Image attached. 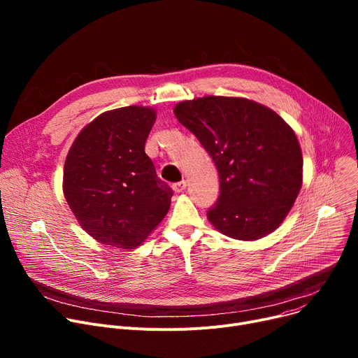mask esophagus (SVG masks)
I'll return each instance as SVG.
<instances>
[{"label":"esophagus","mask_w":358,"mask_h":358,"mask_svg":"<svg viewBox=\"0 0 358 358\" xmlns=\"http://www.w3.org/2000/svg\"><path fill=\"white\" fill-rule=\"evenodd\" d=\"M185 187H187V181L181 180V181L173 184V190H174L176 193H182V192L185 190Z\"/></svg>","instance_id":"34e87169"}]
</instances>
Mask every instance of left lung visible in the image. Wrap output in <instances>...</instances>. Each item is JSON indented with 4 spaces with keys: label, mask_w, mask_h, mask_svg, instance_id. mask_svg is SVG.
<instances>
[{
    "label": "left lung",
    "mask_w": 358,
    "mask_h": 358,
    "mask_svg": "<svg viewBox=\"0 0 358 358\" xmlns=\"http://www.w3.org/2000/svg\"><path fill=\"white\" fill-rule=\"evenodd\" d=\"M174 113L217 168L213 227L241 241L278 228L302 187V150L290 126L268 107L235 97L182 101Z\"/></svg>",
    "instance_id": "obj_1"
}]
</instances>
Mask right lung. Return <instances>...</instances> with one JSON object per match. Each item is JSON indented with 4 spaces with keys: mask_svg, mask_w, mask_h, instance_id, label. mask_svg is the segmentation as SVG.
Instances as JSON below:
<instances>
[{
    "mask_svg": "<svg viewBox=\"0 0 358 358\" xmlns=\"http://www.w3.org/2000/svg\"><path fill=\"white\" fill-rule=\"evenodd\" d=\"M155 117V110L141 106L107 111L68 152L65 199L85 232L106 245L138 247L169 210L171 187L145 154Z\"/></svg>",
    "mask_w": 358,
    "mask_h": 358,
    "instance_id": "add662e5",
    "label": "right lung"
}]
</instances>
